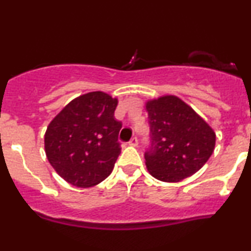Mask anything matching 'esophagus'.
Here are the masks:
<instances>
[{"instance_id":"1","label":"esophagus","mask_w":251,"mask_h":251,"mask_svg":"<svg viewBox=\"0 0 251 251\" xmlns=\"http://www.w3.org/2000/svg\"><path fill=\"white\" fill-rule=\"evenodd\" d=\"M128 145H131V146H137V145H138V138H137V137L132 138V139L128 142Z\"/></svg>"}]
</instances>
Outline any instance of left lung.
Segmentation results:
<instances>
[{"instance_id": "1", "label": "left lung", "mask_w": 251, "mask_h": 251, "mask_svg": "<svg viewBox=\"0 0 251 251\" xmlns=\"http://www.w3.org/2000/svg\"><path fill=\"white\" fill-rule=\"evenodd\" d=\"M151 145L145 152L149 172L177 183L201 169L215 149L216 134L188 103L175 96L146 102Z\"/></svg>"}]
</instances>
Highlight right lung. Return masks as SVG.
<instances>
[{
  "label": "right lung",
  "instance_id": "1",
  "mask_svg": "<svg viewBox=\"0 0 251 251\" xmlns=\"http://www.w3.org/2000/svg\"><path fill=\"white\" fill-rule=\"evenodd\" d=\"M117 98L89 92L75 98L51 120L45 134L48 162L77 188H91L111 175L120 144L122 123L114 118Z\"/></svg>",
  "mask_w": 251,
  "mask_h": 251
}]
</instances>
